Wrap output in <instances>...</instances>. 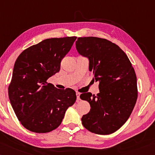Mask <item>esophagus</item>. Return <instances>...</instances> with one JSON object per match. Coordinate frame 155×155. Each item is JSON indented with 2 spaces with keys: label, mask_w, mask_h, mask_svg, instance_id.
<instances>
[{
  "label": "esophagus",
  "mask_w": 155,
  "mask_h": 155,
  "mask_svg": "<svg viewBox=\"0 0 155 155\" xmlns=\"http://www.w3.org/2000/svg\"><path fill=\"white\" fill-rule=\"evenodd\" d=\"M76 96H77V99H78V100H80V93H76Z\"/></svg>",
  "instance_id": "esophagus-1"
}]
</instances>
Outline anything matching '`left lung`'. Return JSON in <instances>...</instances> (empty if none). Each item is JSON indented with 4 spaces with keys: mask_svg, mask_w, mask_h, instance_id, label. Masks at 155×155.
<instances>
[{
    "mask_svg": "<svg viewBox=\"0 0 155 155\" xmlns=\"http://www.w3.org/2000/svg\"><path fill=\"white\" fill-rule=\"evenodd\" d=\"M75 46L78 53L88 58L89 71L99 82L97 95L80 94V99L87 101L91 107L82 116L83 126L96 134H113L126 123L136 104L134 67L120 47L105 39L78 37Z\"/></svg>",
    "mask_w": 155,
    "mask_h": 155,
    "instance_id": "obj_1",
    "label": "left lung"
}]
</instances>
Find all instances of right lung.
<instances>
[{
  "instance_id": "1",
  "label": "right lung",
  "mask_w": 155,
  "mask_h": 155,
  "mask_svg": "<svg viewBox=\"0 0 155 155\" xmlns=\"http://www.w3.org/2000/svg\"><path fill=\"white\" fill-rule=\"evenodd\" d=\"M76 39H45L24 50L16 60L8 94L19 121L29 131L41 134L56 129L75 102L73 89H58L47 80L59 71Z\"/></svg>"
}]
</instances>
